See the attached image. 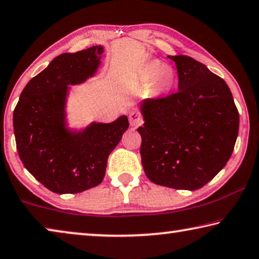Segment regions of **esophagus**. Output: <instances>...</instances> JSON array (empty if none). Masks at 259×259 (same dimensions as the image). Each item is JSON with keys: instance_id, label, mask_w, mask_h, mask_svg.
<instances>
[{"instance_id": "34e87169", "label": "esophagus", "mask_w": 259, "mask_h": 259, "mask_svg": "<svg viewBox=\"0 0 259 259\" xmlns=\"http://www.w3.org/2000/svg\"><path fill=\"white\" fill-rule=\"evenodd\" d=\"M129 122L133 126H138L142 124V116L139 115L137 112H130L129 113Z\"/></svg>"}]
</instances>
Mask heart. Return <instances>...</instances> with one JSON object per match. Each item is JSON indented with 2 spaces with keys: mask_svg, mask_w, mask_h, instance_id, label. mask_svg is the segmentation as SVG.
I'll use <instances>...</instances> for the list:
<instances>
[{
  "mask_svg": "<svg viewBox=\"0 0 259 259\" xmlns=\"http://www.w3.org/2000/svg\"><path fill=\"white\" fill-rule=\"evenodd\" d=\"M139 82L148 87L153 95L163 96L169 94L176 83V72L170 65L162 64L160 60H150L138 74Z\"/></svg>",
  "mask_w": 259,
  "mask_h": 259,
  "instance_id": "b5f03b06",
  "label": "heart"
}]
</instances>
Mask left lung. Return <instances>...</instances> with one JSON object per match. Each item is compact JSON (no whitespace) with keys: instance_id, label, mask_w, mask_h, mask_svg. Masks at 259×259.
Masks as SVG:
<instances>
[{"instance_id":"obj_1","label":"left lung","mask_w":259,"mask_h":259,"mask_svg":"<svg viewBox=\"0 0 259 259\" xmlns=\"http://www.w3.org/2000/svg\"><path fill=\"white\" fill-rule=\"evenodd\" d=\"M178 91L140 104V155L147 178L176 190H199L224 168L239 133V112L226 82L188 56H169Z\"/></svg>"}]
</instances>
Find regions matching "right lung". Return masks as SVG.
Returning a JSON list of instances; mask_svg holds the SVG:
<instances>
[{
	"label": "right lung",
	"mask_w": 259,
	"mask_h": 259,
	"mask_svg": "<svg viewBox=\"0 0 259 259\" xmlns=\"http://www.w3.org/2000/svg\"><path fill=\"white\" fill-rule=\"evenodd\" d=\"M102 46L63 54L34 76L14 111L16 145L26 169L58 194H74L103 182L107 159L129 128L125 115L111 123L67 128L68 85L81 84L100 66Z\"/></svg>",
	"instance_id": "right-lung-1"
}]
</instances>
